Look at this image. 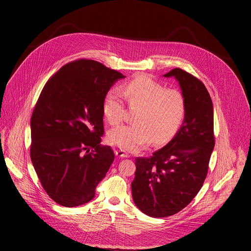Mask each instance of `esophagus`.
Returning a JSON list of instances; mask_svg holds the SVG:
<instances>
[{
  "label": "esophagus",
  "instance_id": "obj_1",
  "mask_svg": "<svg viewBox=\"0 0 251 251\" xmlns=\"http://www.w3.org/2000/svg\"><path fill=\"white\" fill-rule=\"evenodd\" d=\"M115 156L119 157V158H130V155L128 153H126L123 150H116L115 151Z\"/></svg>",
  "mask_w": 251,
  "mask_h": 251
}]
</instances>
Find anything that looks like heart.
Returning <instances> with one entry per match:
<instances>
[{
  "mask_svg": "<svg viewBox=\"0 0 251 251\" xmlns=\"http://www.w3.org/2000/svg\"><path fill=\"white\" fill-rule=\"evenodd\" d=\"M130 108H139L134 124L122 125L109 133V141L123 150L134 151L147 145L152 139L161 144L172 139L181 127L186 114V100L181 91L139 76L124 86ZM123 95L111 89L105 96L103 112L111 125L120 124L125 115Z\"/></svg>",
  "mask_w": 251,
  "mask_h": 251,
  "instance_id": "obj_1",
  "label": "heart"
}]
</instances>
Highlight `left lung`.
Returning <instances> with one entry per match:
<instances>
[{
  "label": "left lung",
  "mask_w": 251,
  "mask_h": 251,
  "mask_svg": "<svg viewBox=\"0 0 251 251\" xmlns=\"http://www.w3.org/2000/svg\"><path fill=\"white\" fill-rule=\"evenodd\" d=\"M164 76L179 82L186 114L165 147L151 157L136 158L133 199L142 213L152 218L175 215L192 202L206 179L215 146L213 103L206 86L181 68Z\"/></svg>",
  "instance_id": "obj_1"
}]
</instances>
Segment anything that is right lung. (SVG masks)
<instances>
[{"mask_svg": "<svg viewBox=\"0 0 251 251\" xmlns=\"http://www.w3.org/2000/svg\"><path fill=\"white\" fill-rule=\"evenodd\" d=\"M120 72L80 58L63 65L44 85L30 118V159L55 202L76 207L90 201L113 162L102 146L103 103Z\"/></svg>", "mask_w": 251, "mask_h": 251, "instance_id": "add662e5", "label": "right lung"}]
</instances>
